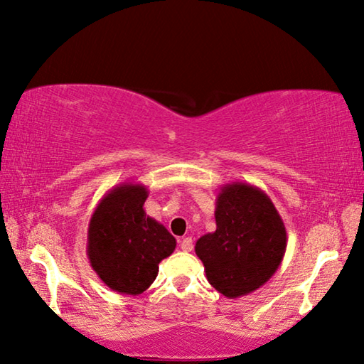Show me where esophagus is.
Wrapping results in <instances>:
<instances>
[{
	"label": "esophagus",
	"mask_w": 364,
	"mask_h": 364,
	"mask_svg": "<svg viewBox=\"0 0 364 364\" xmlns=\"http://www.w3.org/2000/svg\"><path fill=\"white\" fill-rule=\"evenodd\" d=\"M180 247L183 252H191L194 249V244H193V239L191 237H184L183 241L180 242Z\"/></svg>",
	"instance_id": "34e87169"
}]
</instances>
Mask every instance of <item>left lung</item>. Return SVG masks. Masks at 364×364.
<instances>
[{"instance_id": "1", "label": "left lung", "mask_w": 364, "mask_h": 364, "mask_svg": "<svg viewBox=\"0 0 364 364\" xmlns=\"http://www.w3.org/2000/svg\"><path fill=\"white\" fill-rule=\"evenodd\" d=\"M217 230L197 239L196 255L207 279L228 299L249 295L268 282L284 258V221L267 193L249 183L221 186Z\"/></svg>"}]
</instances>
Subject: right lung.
<instances>
[{
  "mask_svg": "<svg viewBox=\"0 0 364 364\" xmlns=\"http://www.w3.org/2000/svg\"><path fill=\"white\" fill-rule=\"evenodd\" d=\"M149 191L122 183L104 194L88 225L86 255L112 291L139 295L157 278L159 263L173 254L176 239L144 212Z\"/></svg>",
  "mask_w": 364,
  "mask_h": 364,
  "instance_id": "add662e5",
  "label": "right lung"
}]
</instances>
